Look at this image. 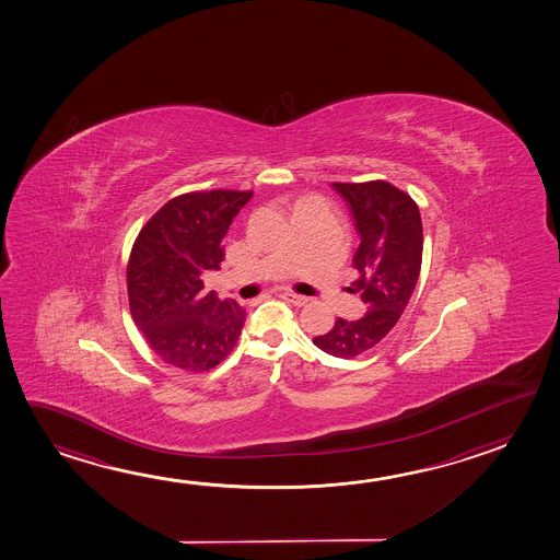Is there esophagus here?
<instances>
[{
  "label": "esophagus",
  "mask_w": 560,
  "mask_h": 560,
  "mask_svg": "<svg viewBox=\"0 0 560 560\" xmlns=\"http://www.w3.org/2000/svg\"><path fill=\"white\" fill-rule=\"evenodd\" d=\"M283 301L287 303L294 304V306H304V304H308V296H303V294L291 293V291H283V293L279 294Z\"/></svg>",
  "instance_id": "34e87169"
}]
</instances>
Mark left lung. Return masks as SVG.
Listing matches in <instances>:
<instances>
[{
    "mask_svg": "<svg viewBox=\"0 0 560 560\" xmlns=\"http://www.w3.org/2000/svg\"><path fill=\"white\" fill-rule=\"evenodd\" d=\"M348 202L361 236L349 287L368 306L358 320L338 318L328 334L312 339L334 358H358L395 328L412 296L422 267L423 230L418 205L386 182L331 184Z\"/></svg>",
    "mask_w": 560,
    "mask_h": 560,
    "instance_id": "8db88e82",
    "label": "left lung"
}]
</instances>
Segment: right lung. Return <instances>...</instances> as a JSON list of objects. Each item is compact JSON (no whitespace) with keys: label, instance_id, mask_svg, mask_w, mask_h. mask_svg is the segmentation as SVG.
Segmentation results:
<instances>
[{"label":"right lung","instance_id":"obj_1","mask_svg":"<svg viewBox=\"0 0 560 560\" xmlns=\"http://www.w3.org/2000/svg\"><path fill=\"white\" fill-rule=\"evenodd\" d=\"M252 191L185 192L140 230L127 287L132 320L158 358L184 371L217 368L236 346L246 311L207 293L202 277L224 259L222 238Z\"/></svg>","mask_w":560,"mask_h":560}]
</instances>
